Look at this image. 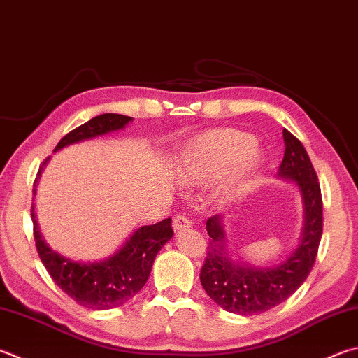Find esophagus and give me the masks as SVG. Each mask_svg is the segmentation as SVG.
<instances>
[{
  "label": "esophagus",
  "mask_w": 358,
  "mask_h": 358,
  "mask_svg": "<svg viewBox=\"0 0 358 358\" xmlns=\"http://www.w3.org/2000/svg\"><path fill=\"white\" fill-rule=\"evenodd\" d=\"M191 220L189 217L186 216V214H177V216L173 217V222H172V227L175 231H181V230H187L191 229Z\"/></svg>",
  "instance_id": "34e87169"
}]
</instances>
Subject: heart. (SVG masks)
I'll return each instance as SVG.
<instances>
[{"label": "heart", "mask_w": 358, "mask_h": 358, "mask_svg": "<svg viewBox=\"0 0 358 358\" xmlns=\"http://www.w3.org/2000/svg\"><path fill=\"white\" fill-rule=\"evenodd\" d=\"M258 164L259 150L250 134L219 128L199 134L181 148L177 175L187 186H203L225 173L220 191L224 197H233Z\"/></svg>", "instance_id": "obj_1"}]
</instances>
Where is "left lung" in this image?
I'll return each mask as SVG.
<instances>
[{"label":"left lung","instance_id":"left-lung-1","mask_svg":"<svg viewBox=\"0 0 358 358\" xmlns=\"http://www.w3.org/2000/svg\"><path fill=\"white\" fill-rule=\"evenodd\" d=\"M285 157L278 175L296 181L305 208L303 236L296 252L274 268H255L230 259L220 216L206 220L211 241L200 271L201 287L219 307L238 315H258L282 303L307 280L322 236V197L315 167L296 136L283 129Z\"/></svg>","mask_w":358,"mask_h":358}]
</instances>
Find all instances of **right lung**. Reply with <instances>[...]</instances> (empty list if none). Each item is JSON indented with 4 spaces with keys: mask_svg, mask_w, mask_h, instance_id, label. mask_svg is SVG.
<instances>
[{
    "mask_svg": "<svg viewBox=\"0 0 358 358\" xmlns=\"http://www.w3.org/2000/svg\"><path fill=\"white\" fill-rule=\"evenodd\" d=\"M131 120V117L120 114L96 115L64 136L59 144L56 145L55 152L61 150L66 145L75 144V142L115 131ZM48 159L50 158L43 161L37 177ZM36 183L37 178L34 186ZM32 194H36V187L32 189ZM31 219L34 225L37 253L53 282L73 301L92 310L120 307L138 294L150 275L155 257L173 235L172 220L164 219L158 224L144 225L136 230L131 238L111 258L99 263H76L61 257L59 253L51 250L45 244L36 222L34 205L31 206Z\"/></svg>",
    "mask_w": 358,
    "mask_h": 358,
    "instance_id": "obj_1",
    "label": "right lung"
}]
</instances>
